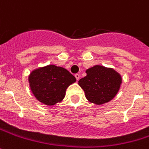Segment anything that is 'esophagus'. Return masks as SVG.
Wrapping results in <instances>:
<instances>
[{
    "label": "esophagus",
    "instance_id": "obj_1",
    "mask_svg": "<svg viewBox=\"0 0 149 149\" xmlns=\"http://www.w3.org/2000/svg\"><path fill=\"white\" fill-rule=\"evenodd\" d=\"M75 77H76V79L78 81V80L80 79V75L77 74H77H75Z\"/></svg>",
    "mask_w": 149,
    "mask_h": 149
}]
</instances>
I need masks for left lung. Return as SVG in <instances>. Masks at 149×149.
Returning a JSON list of instances; mask_svg holds the SVG:
<instances>
[{
	"label": "left lung",
	"mask_w": 149,
	"mask_h": 149,
	"mask_svg": "<svg viewBox=\"0 0 149 149\" xmlns=\"http://www.w3.org/2000/svg\"><path fill=\"white\" fill-rule=\"evenodd\" d=\"M86 76L78 81L86 99L95 105H103L112 100L120 88L122 77L110 68L95 65L86 71Z\"/></svg>",
	"instance_id": "1"
}]
</instances>
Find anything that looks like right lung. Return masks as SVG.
Returning a JSON list of instances; mask_svg holds the SVG:
<instances>
[{"label": "right lung", "mask_w": 149, "mask_h": 149, "mask_svg": "<svg viewBox=\"0 0 149 149\" xmlns=\"http://www.w3.org/2000/svg\"><path fill=\"white\" fill-rule=\"evenodd\" d=\"M76 81L68 70L53 64L33 70L29 76L33 95L39 102L49 106L63 100L67 88Z\"/></svg>", "instance_id": "1"}]
</instances>
